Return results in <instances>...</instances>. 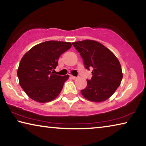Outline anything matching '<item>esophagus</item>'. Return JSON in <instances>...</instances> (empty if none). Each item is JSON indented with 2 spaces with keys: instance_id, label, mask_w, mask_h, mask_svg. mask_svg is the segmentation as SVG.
<instances>
[{
  "instance_id": "obj_1",
  "label": "esophagus",
  "mask_w": 146,
  "mask_h": 146,
  "mask_svg": "<svg viewBox=\"0 0 146 146\" xmlns=\"http://www.w3.org/2000/svg\"><path fill=\"white\" fill-rule=\"evenodd\" d=\"M70 77H71V78H72V79H73V80H75V79H76V76H73V75H70Z\"/></svg>"
}]
</instances>
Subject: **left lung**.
<instances>
[{
  "label": "left lung",
  "instance_id": "8db88e82",
  "mask_svg": "<svg viewBox=\"0 0 146 146\" xmlns=\"http://www.w3.org/2000/svg\"><path fill=\"white\" fill-rule=\"evenodd\" d=\"M72 44L82 56L86 70H92V77L87 80L86 88L80 91L82 95L92 102L107 100L122 81L119 61L110 49L97 41L85 40Z\"/></svg>",
  "mask_w": 146,
  "mask_h": 146
}]
</instances>
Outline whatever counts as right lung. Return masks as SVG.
I'll use <instances>...</instances> for the list:
<instances>
[{"instance_id":"obj_1","label":"right lung","mask_w":146,"mask_h":146,"mask_svg":"<svg viewBox=\"0 0 146 146\" xmlns=\"http://www.w3.org/2000/svg\"><path fill=\"white\" fill-rule=\"evenodd\" d=\"M71 46L66 42L46 41L33 46L23 56L17 75L20 86L32 100L44 103L58 97L69 75H57L53 71L60 56Z\"/></svg>"}]
</instances>
